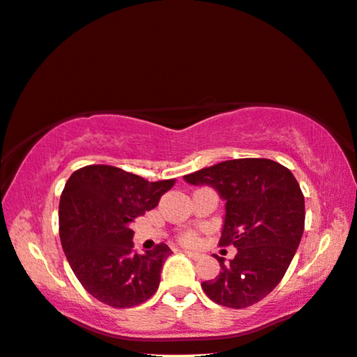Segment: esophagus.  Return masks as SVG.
<instances>
[{
	"label": "esophagus",
	"mask_w": 357,
	"mask_h": 357,
	"mask_svg": "<svg viewBox=\"0 0 357 357\" xmlns=\"http://www.w3.org/2000/svg\"><path fill=\"white\" fill-rule=\"evenodd\" d=\"M184 253L188 255V257L192 258V259H199V258H200L199 253H197V252H190V250H184Z\"/></svg>",
	"instance_id": "obj_1"
}]
</instances>
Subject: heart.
<instances>
[{"instance_id": "obj_1", "label": "heart", "mask_w": 357, "mask_h": 357, "mask_svg": "<svg viewBox=\"0 0 357 357\" xmlns=\"http://www.w3.org/2000/svg\"><path fill=\"white\" fill-rule=\"evenodd\" d=\"M181 241H183V243H185V245H192V243H195L197 237H195V234L188 232V234H184L183 237H181Z\"/></svg>"}]
</instances>
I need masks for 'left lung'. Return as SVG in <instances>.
Returning a JSON list of instances; mask_svg holds the SVG:
<instances>
[{
    "label": "left lung",
    "instance_id": "obj_1",
    "mask_svg": "<svg viewBox=\"0 0 357 357\" xmlns=\"http://www.w3.org/2000/svg\"><path fill=\"white\" fill-rule=\"evenodd\" d=\"M192 185H210L226 202L220 245L236 257L216 279L202 282L218 305L252 306L271 294L289 269L305 231V197L289 168L268 158H237L184 176Z\"/></svg>",
    "mask_w": 357,
    "mask_h": 357
}]
</instances>
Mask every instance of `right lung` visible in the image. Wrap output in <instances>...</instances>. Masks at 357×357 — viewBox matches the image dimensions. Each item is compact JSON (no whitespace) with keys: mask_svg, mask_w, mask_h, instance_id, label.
Returning a JSON list of instances; mask_svg holds the SVG:
<instances>
[{"mask_svg":"<svg viewBox=\"0 0 357 357\" xmlns=\"http://www.w3.org/2000/svg\"><path fill=\"white\" fill-rule=\"evenodd\" d=\"M174 179L149 183L109 165H88L68 178L59 202L63 253L88 294L112 307H132L158 289L172 250L132 252L131 222L155 208Z\"/></svg>","mask_w":357,"mask_h":357,"instance_id":"right-lung-1","label":"right lung"}]
</instances>
